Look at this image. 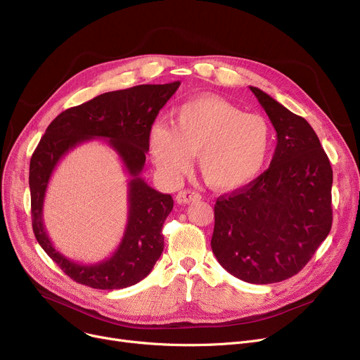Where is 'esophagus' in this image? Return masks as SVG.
<instances>
[{"label":"esophagus","mask_w":360,"mask_h":360,"mask_svg":"<svg viewBox=\"0 0 360 360\" xmlns=\"http://www.w3.org/2000/svg\"><path fill=\"white\" fill-rule=\"evenodd\" d=\"M201 195L197 191H191V190H186V191H179L176 194V201L179 204H190L194 201H200Z\"/></svg>","instance_id":"esophagus-1"}]
</instances>
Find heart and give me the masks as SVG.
I'll return each mask as SVG.
<instances>
[{
	"label": "heart",
	"instance_id": "b5f03b06",
	"mask_svg": "<svg viewBox=\"0 0 360 360\" xmlns=\"http://www.w3.org/2000/svg\"><path fill=\"white\" fill-rule=\"evenodd\" d=\"M148 148L160 175L176 182L197 153L202 179L217 190H235L254 181L267 163L271 128L258 113H243L219 98H195L172 113V127L150 128Z\"/></svg>",
	"mask_w": 360,
	"mask_h": 360
}]
</instances>
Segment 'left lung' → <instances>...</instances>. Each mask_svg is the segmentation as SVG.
<instances>
[{"label":"left lung","mask_w":360,"mask_h":360,"mask_svg":"<svg viewBox=\"0 0 360 360\" xmlns=\"http://www.w3.org/2000/svg\"><path fill=\"white\" fill-rule=\"evenodd\" d=\"M250 89L277 132V146L266 172L217 198L212 250L232 276L269 285L297 274L328 236L333 169L305 118Z\"/></svg>","instance_id":"left-lung-1"}]
</instances>
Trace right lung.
<instances>
[{
    "label": "right lung",
    "instance_id": "obj_1",
    "mask_svg": "<svg viewBox=\"0 0 360 360\" xmlns=\"http://www.w3.org/2000/svg\"><path fill=\"white\" fill-rule=\"evenodd\" d=\"M179 84V82L141 84L108 91L70 108L49 124L32 155L29 186L34 236L53 262L80 285L102 290L132 286L147 277L162 255L165 247L162 228L174 209V200L169 194L153 190L140 174L148 151L150 128ZM91 138L108 139L131 179L129 221L122 243L109 259L96 264H83L68 260L54 250L44 231L41 212L54 166L70 149Z\"/></svg>",
    "mask_w": 360,
    "mask_h": 360
}]
</instances>
